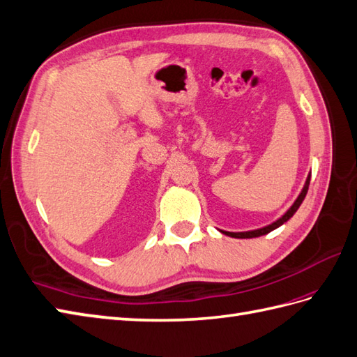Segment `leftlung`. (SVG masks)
<instances>
[{
    "instance_id": "1",
    "label": "left lung",
    "mask_w": 357,
    "mask_h": 357,
    "mask_svg": "<svg viewBox=\"0 0 357 357\" xmlns=\"http://www.w3.org/2000/svg\"><path fill=\"white\" fill-rule=\"evenodd\" d=\"M309 181H310V176L307 177V180H306V185H304V188H303V190H301V194L298 195V198L295 199V203L291 206V208L288 212H286L280 220H277L275 222H273V224H269V225H266V227H264V229H257V230H251V231H239V233H233V231H224V230H221V233H224V234H227V236H231V238H239V239H247V238H257V236H262V234H266V233H269V231H273L274 229H277V227H280L282 224H284L286 221H288L291 216L297 212V208L300 207V204L303 203V199H304V197H306V194H307V189H309Z\"/></svg>"
}]
</instances>
